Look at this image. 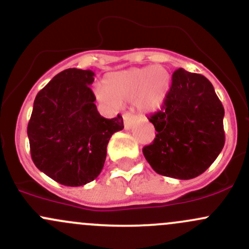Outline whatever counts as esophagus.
Segmentation results:
<instances>
[{
	"instance_id": "obj_1",
	"label": "esophagus",
	"mask_w": 249,
	"mask_h": 249,
	"mask_svg": "<svg viewBox=\"0 0 249 249\" xmlns=\"http://www.w3.org/2000/svg\"><path fill=\"white\" fill-rule=\"evenodd\" d=\"M123 119H124V126H125V129H126V130L131 129L133 123L136 122V117L133 116L132 113H129V112H127V113H125L124 116H123Z\"/></svg>"
}]
</instances>
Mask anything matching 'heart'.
Segmentation results:
<instances>
[{"mask_svg":"<svg viewBox=\"0 0 249 249\" xmlns=\"http://www.w3.org/2000/svg\"><path fill=\"white\" fill-rule=\"evenodd\" d=\"M171 88V75L162 65L130 68L111 72L104 78V87H98L95 95L100 103L118 108L120 103L132 101L142 112L161 108Z\"/></svg>","mask_w":249,"mask_h":249,"instance_id":"obj_1","label":"heart"}]
</instances>
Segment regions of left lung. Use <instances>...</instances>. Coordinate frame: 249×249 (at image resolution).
I'll return each instance as SVG.
<instances>
[{"label": "left lung", "instance_id": "8db88e82", "mask_svg": "<svg viewBox=\"0 0 249 249\" xmlns=\"http://www.w3.org/2000/svg\"><path fill=\"white\" fill-rule=\"evenodd\" d=\"M224 108L205 76L179 68L161 109L151 114L156 137L143 155L158 174L188 180L204 173L224 146Z\"/></svg>", "mask_w": 249, "mask_h": 249}]
</instances>
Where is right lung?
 Returning <instances> with one entry per match:
<instances>
[{
  "instance_id": "obj_1",
  "label": "right lung",
  "mask_w": 249,
  "mask_h": 249,
  "mask_svg": "<svg viewBox=\"0 0 249 249\" xmlns=\"http://www.w3.org/2000/svg\"><path fill=\"white\" fill-rule=\"evenodd\" d=\"M91 70L76 68L57 74L36 96L27 126L31 156L39 171L64 186H83L98 178L123 117L98 112L89 86Z\"/></svg>"
}]
</instances>
